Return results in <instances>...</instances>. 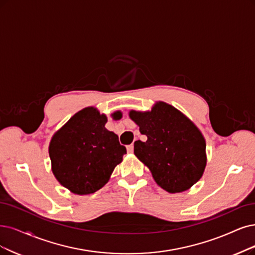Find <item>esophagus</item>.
I'll use <instances>...</instances> for the list:
<instances>
[{"label":"esophagus","instance_id":"1","mask_svg":"<svg viewBox=\"0 0 255 255\" xmlns=\"http://www.w3.org/2000/svg\"><path fill=\"white\" fill-rule=\"evenodd\" d=\"M133 149H134V145L131 144V145H128L127 146V151L128 153H133Z\"/></svg>","mask_w":255,"mask_h":255}]
</instances>
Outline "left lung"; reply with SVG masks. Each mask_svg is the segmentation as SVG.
<instances>
[{
    "label": "left lung",
    "instance_id": "8db88e82",
    "mask_svg": "<svg viewBox=\"0 0 255 255\" xmlns=\"http://www.w3.org/2000/svg\"><path fill=\"white\" fill-rule=\"evenodd\" d=\"M145 134L135 140L134 154L152 173L156 184L169 193L189 189L202 177L206 163V142L201 131L183 113L164 102L151 111L129 112Z\"/></svg>",
    "mask_w": 255,
    "mask_h": 255
}]
</instances>
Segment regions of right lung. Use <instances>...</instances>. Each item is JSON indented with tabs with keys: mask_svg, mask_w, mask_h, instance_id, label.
I'll return each mask as SVG.
<instances>
[{
	"mask_svg": "<svg viewBox=\"0 0 255 255\" xmlns=\"http://www.w3.org/2000/svg\"><path fill=\"white\" fill-rule=\"evenodd\" d=\"M121 111L112 113L121 118ZM107 118L93 107L79 111L56 131L49 144L52 172L75 194H90L105 185L127 151L105 128Z\"/></svg>",
	"mask_w": 255,
	"mask_h": 255,
	"instance_id": "1",
	"label": "right lung"
}]
</instances>
